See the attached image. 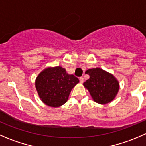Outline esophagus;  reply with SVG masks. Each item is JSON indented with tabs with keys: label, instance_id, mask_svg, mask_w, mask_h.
I'll return each mask as SVG.
<instances>
[{
	"label": "esophagus",
	"instance_id": "esophagus-1",
	"mask_svg": "<svg viewBox=\"0 0 146 146\" xmlns=\"http://www.w3.org/2000/svg\"><path fill=\"white\" fill-rule=\"evenodd\" d=\"M83 80H84V78H83V77H80L79 78V81H80V83H83Z\"/></svg>",
	"mask_w": 146,
	"mask_h": 146
}]
</instances>
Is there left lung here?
<instances>
[{"mask_svg": "<svg viewBox=\"0 0 146 146\" xmlns=\"http://www.w3.org/2000/svg\"><path fill=\"white\" fill-rule=\"evenodd\" d=\"M86 74L89 75L90 78L83 86L95 102L106 104L114 100L119 92V83L112 74L99 68L89 69Z\"/></svg>", "mask_w": 146, "mask_h": 146, "instance_id": "obj_1", "label": "left lung"}]
</instances>
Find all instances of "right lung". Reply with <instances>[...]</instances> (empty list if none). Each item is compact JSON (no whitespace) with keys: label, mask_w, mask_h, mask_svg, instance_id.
<instances>
[{"label":"right lung","mask_w":146,"mask_h":146,"mask_svg":"<svg viewBox=\"0 0 146 146\" xmlns=\"http://www.w3.org/2000/svg\"><path fill=\"white\" fill-rule=\"evenodd\" d=\"M79 82L60 66L45 68L38 74L35 86L39 97L45 104L59 107L66 103L72 89Z\"/></svg>","instance_id":"right-lung-1"}]
</instances>
